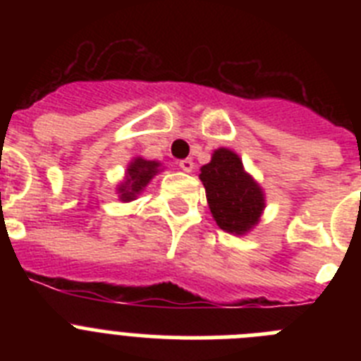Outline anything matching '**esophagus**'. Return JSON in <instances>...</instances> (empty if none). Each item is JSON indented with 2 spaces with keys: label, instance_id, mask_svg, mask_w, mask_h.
Returning <instances> with one entry per match:
<instances>
[{
  "label": "esophagus",
  "instance_id": "34e87169",
  "mask_svg": "<svg viewBox=\"0 0 361 361\" xmlns=\"http://www.w3.org/2000/svg\"><path fill=\"white\" fill-rule=\"evenodd\" d=\"M178 166H180V170L183 171H186V173H190V171H193V161H191V159H184V161H180L178 162Z\"/></svg>",
  "mask_w": 361,
  "mask_h": 361
}]
</instances>
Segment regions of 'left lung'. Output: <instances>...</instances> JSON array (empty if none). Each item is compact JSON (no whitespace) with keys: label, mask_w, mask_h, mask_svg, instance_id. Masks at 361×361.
<instances>
[{"label":"left lung","mask_w":361,"mask_h":361,"mask_svg":"<svg viewBox=\"0 0 361 361\" xmlns=\"http://www.w3.org/2000/svg\"><path fill=\"white\" fill-rule=\"evenodd\" d=\"M199 178L220 229L242 237L260 222L266 209V193L257 178L245 171L238 153L216 148L212 161L200 168Z\"/></svg>","instance_id":"1"}]
</instances>
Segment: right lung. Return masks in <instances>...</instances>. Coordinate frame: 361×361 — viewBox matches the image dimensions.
I'll use <instances>...</instances> for the list:
<instances>
[{"label": "right lung", "instance_id": "obj_1", "mask_svg": "<svg viewBox=\"0 0 361 361\" xmlns=\"http://www.w3.org/2000/svg\"><path fill=\"white\" fill-rule=\"evenodd\" d=\"M162 171V164L159 161H148L145 157H133L128 162L124 171V178L116 186L121 202H132L141 195L155 175Z\"/></svg>", "mask_w": 361, "mask_h": 361}]
</instances>
